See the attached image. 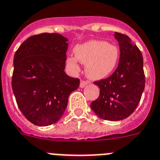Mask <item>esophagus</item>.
<instances>
[{
    "mask_svg": "<svg viewBox=\"0 0 160 160\" xmlns=\"http://www.w3.org/2000/svg\"><path fill=\"white\" fill-rule=\"evenodd\" d=\"M87 84H88V81H86V80H81L80 84V88H84Z\"/></svg>",
    "mask_w": 160,
    "mask_h": 160,
    "instance_id": "obj_1",
    "label": "esophagus"
}]
</instances>
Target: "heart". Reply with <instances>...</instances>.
<instances>
[{
  "instance_id": "b5f03b06",
  "label": "heart",
  "mask_w": 160,
  "mask_h": 160,
  "mask_svg": "<svg viewBox=\"0 0 160 160\" xmlns=\"http://www.w3.org/2000/svg\"><path fill=\"white\" fill-rule=\"evenodd\" d=\"M75 57H68V65L72 71L80 70L77 60L85 65V72L92 80H101L110 76L119 59V50L116 45L102 40H91L74 49Z\"/></svg>"
}]
</instances>
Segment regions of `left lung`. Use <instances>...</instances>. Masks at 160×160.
I'll list each match as a JSON object with an SVG mask.
<instances>
[{"mask_svg":"<svg viewBox=\"0 0 160 160\" xmlns=\"http://www.w3.org/2000/svg\"><path fill=\"white\" fill-rule=\"evenodd\" d=\"M114 36L120 47L118 66L109 77L94 82L100 95L91 103L94 113L108 121L128 118L138 106L145 88L141 51L126 34L116 32Z\"/></svg>","mask_w":160,"mask_h":160,"instance_id":"obj_1","label":"left lung"}]
</instances>
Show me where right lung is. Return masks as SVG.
Listing matches in <instances>:
<instances>
[{"label":"right lung","mask_w":160,"mask_h":160,"mask_svg":"<svg viewBox=\"0 0 160 160\" xmlns=\"http://www.w3.org/2000/svg\"><path fill=\"white\" fill-rule=\"evenodd\" d=\"M68 39L59 34H36L17 50L12 88L21 112L39 126L54 124L63 116L71 92L80 80L65 73Z\"/></svg>","instance_id":"obj_1"}]
</instances>
